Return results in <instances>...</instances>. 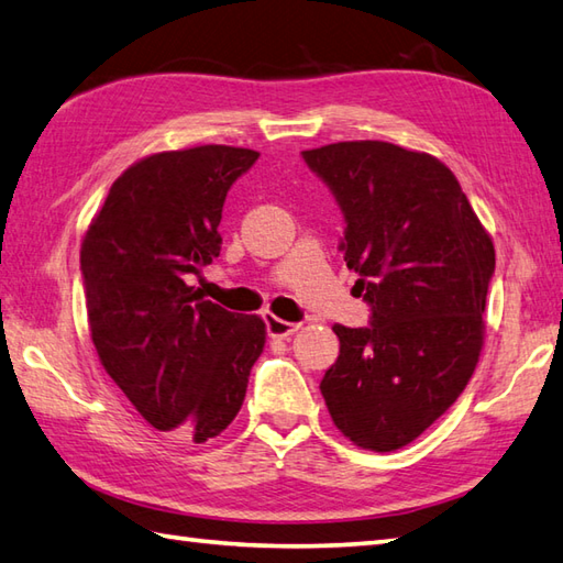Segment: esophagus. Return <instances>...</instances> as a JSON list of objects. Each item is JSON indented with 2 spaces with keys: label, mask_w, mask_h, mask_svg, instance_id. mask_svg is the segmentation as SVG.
<instances>
[{
  "label": "esophagus",
  "mask_w": 563,
  "mask_h": 563,
  "mask_svg": "<svg viewBox=\"0 0 563 563\" xmlns=\"http://www.w3.org/2000/svg\"><path fill=\"white\" fill-rule=\"evenodd\" d=\"M297 329H300V324H290V321L278 319L273 314L266 317V331L271 339H290Z\"/></svg>",
  "instance_id": "34e87169"
}]
</instances>
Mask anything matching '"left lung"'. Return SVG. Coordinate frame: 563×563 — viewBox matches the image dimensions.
Instances as JSON below:
<instances>
[{"instance_id":"1","label":"left lung","mask_w":563,"mask_h":563,"mask_svg":"<svg viewBox=\"0 0 563 563\" xmlns=\"http://www.w3.org/2000/svg\"><path fill=\"white\" fill-rule=\"evenodd\" d=\"M345 218L343 258L373 307L365 329L336 324L327 409L353 445H409L457 401L484 345L494 242L433 154L382 140L302 152Z\"/></svg>"}]
</instances>
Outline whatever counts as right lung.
Wrapping results in <instances>:
<instances>
[{
  "mask_svg": "<svg viewBox=\"0 0 563 563\" xmlns=\"http://www.w3.org/2000/svg\"><path fill=\"white\" fill-rule=\"evenodd\" d=\"M256 159L230 145L150 154L115 178L79 251L103 369L152 428L194 442L234 421L266 345L261 317L188 285L220 256L227 190Z\"/></svg>",
  "mask_w": 563,
  "mask_h": 563,
  "instance_id": "right-lung-1",
  "label": "right lung"
}]
</instances>
